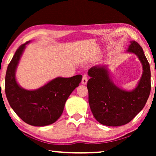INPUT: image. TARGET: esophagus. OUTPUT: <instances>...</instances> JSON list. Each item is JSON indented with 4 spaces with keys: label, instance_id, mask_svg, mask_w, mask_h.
Here are the masks:
<instances>
[{
    "label": "esophagus",
    "instance_id": "34e87169",
    "mask_svg": "<svg viewBox=\"0 0 156 156\" xmlns=\"http://www.w3.org/2000/svg\"><path fill=\"white\" fill-rule=\"evenodd\" d=\"M87 80H88V79H87V75H83V79H82V84H86L87 83Z\"/></svg>",
    "mask_w": 156,
    "mask_h": 156
}]
</instances>
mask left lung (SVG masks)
Segmentation results:
<instances>
[{"mask_svg": "<svg viewBox=\"0 0 156 156\" xmlns=\"http://www.w3.org/2000/svg\"><path fill=\"white\" fill-rule=\"evenodd\" d=\"M138 56L142 65V74L136 87L122 89L113 83L107 65L94 66L88 71L89 104L98 122L102 125L118 126L133 120L143 109L151 91V70L143 49L131 41L126 50Z\"/></svg>", "mask_w": 156, "mask_h": 156, "instance_id": "1", "label": "left lung"}]
</instances>
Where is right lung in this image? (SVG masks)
I'll return each instance as SVG.
<instances>
[{"label":"right lung","instance_id":"right-lung-1","mask_svg":"<svg viewBox=\"0 0 156 156\" xmlns=\"http://www.w3.org/2000/svg\"><path fill=\"white\" fill-rule=\"evenodd\" d=\"M27 43L19 47L7 67L5 94L10 106L25 122L36 126L51 125L58 119L65 102L82 80L81 75L57 77L35 90L25 89L18 84L16 71Z\"/></svg>","mask_w":156,"mask_h":156}]
</instances>
